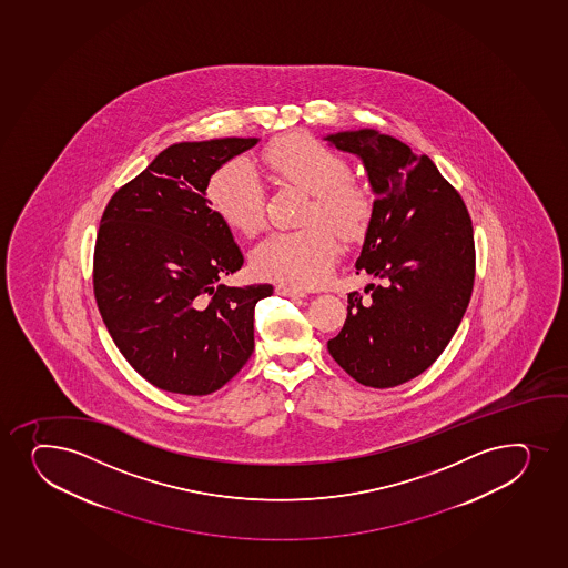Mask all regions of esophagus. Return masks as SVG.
Here are the masks:
<instances>
[{
    "label": "esophagus",
    "instance_id": "esophagus-1",
    "mask_svg": "<svg viewBox=\"0 0 568 568\" xmlns=\"http://www.w3.org/2000/svg\"><path fill=\"white\" fill-rule=\"evenodd\" d=\"M277 294H283V296H288V298H304V291H300V288L291 287V285H277L275 287Z\"/></svg>",
    "mask_w": 568,
    "mask_h": 568
}]
</instances>
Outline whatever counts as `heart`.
<instances>
[{"mask_svg": "<svg viewBox=\"0 0 568 568\" xmlns=\"http://www.w3.org/2000/svg\"><path fill=\"white\" fill-rule=\"evenodd\" d=\"M263 171L275 183L307 191L300 231L272 232L251 253L256 274L313 287L336 263L337 240L324 220L343 239L361 234L372 217L373 195L362 178L351 174L345 155L310 134H285L258 155ZM207 202L225 225L245 236L264 223V191L255 169L242 159L221 165L207 180Z\"/></svg>", "mask_w": 568, "mask_h": 568, "instance_id": "obj_1", "label": "heart"}]
</instances>
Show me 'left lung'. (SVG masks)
Instances as JSON below:
<instances>
[{"instance_id":"1","label":"left lung","mask_w":568,"mask_h":568,"mask_svg":"<svg viewBox=\"0 0 568 568\" xmlns=\"http://www.w3.org/2000/svg\"><path fill=\"white\" fill-rule=\"evenodd\" d=\"M361 155L375 191L356 274L378 283L348 294L328 353L361 385L392 388L432 366L456 334L475 285V236L458 190L427 155L372 129L329 134Z\"/></svg>"}]
</instances>
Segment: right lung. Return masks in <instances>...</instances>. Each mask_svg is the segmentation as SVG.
<instances>
[{
    "mask_svg": "<svg viewBox=\"0 0 568 568\" xmlns=\"http://www.w3.org/2000/svg\"><path fill=\"white\" fill-rule=\"evenodd\" d=\"M256 141L172 144L104 207L93 251L99 313L125 361L161 390H220L255 347V305L274 287L220 285L244 255L206 187Z\"/></svg>",
    "mask_w": 568,
    "mask_h": 568,
    "instance_id": "right-lung-1",
    "label": "right lung"
}]
</instances>
